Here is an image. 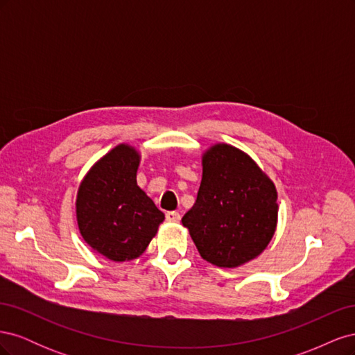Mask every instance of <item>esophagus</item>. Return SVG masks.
<instances>
[{"label": "esophagus", "instance_id": "1", "mask_svg": "<svg viewBox=\"0 0 355 355\" xmlns=\"http://www.w3.org/2000/svg\"><path fill=\"white\" fill-rule=\"evenodd\" d=\"M166 219L168 222H179L180 220V214L178 211H167L166 213Z\"/></svg>", "mask_w": 355, "mask_h": 355}]
</instances>
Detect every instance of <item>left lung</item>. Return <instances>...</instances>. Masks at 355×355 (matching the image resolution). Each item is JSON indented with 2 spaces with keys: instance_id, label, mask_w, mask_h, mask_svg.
Wrapping results in <instances>:
<instances>
[{
  "instance_id": "obj_1",
  "label": "left lung",
  "mask_w": 355,
  "mask_h": 355,
  "mask_svg": "<svg viewBox=\"0 0 355 355\" xmlns=\"http://www.w3.org/2000/svg\"><path fill=\"white\" fill-rule=\"evenodd\" d=\"M197 201L182 218L204 261L239 268L271 243L278 223L274 182L241 149L210 145L201 155Z\"/></svg>"
}]
</instances>
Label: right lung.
Instances as JSON below:
<instances>
[{"label": "right lung", "mask_w": 355, "mask_h": 355, "mask_svg": "<svg viewBox=\"0 0 355 355\" xmlns=\"http://www.w3.org/2000/svg\"><path fill=\"white\" fill-rule=\"evenodd\" d=\"M142 155L120 144L85 173L77 191L75 211L84 241L111 262L142 256L155 237L164 213L137 185Z\"/></svg>", "instance_id": "obj_1"}]
</instances>
